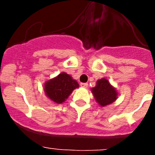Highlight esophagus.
Returning <instances> with one entry per match:
<instances>
[{
    "label": "esophagus",
    "instance_id": "esophagus-1",
    "mask_svg": "<svg viewBox=\"0 0 155 155\" xmlns=\"http://www.w3.org/2000/svg\"><path fill=\"white\" fill-rule=\"evenodd\" d=\"M80 85H81V87H84V88H86V87H87V86H88V84H87V83H81Z\"/></svg>",
    "mask_w": 155,
    "mask_h": 155
}]
</instances>
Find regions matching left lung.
<instances>
[{
	"mask_svg": "<svg viewBox=\"0 0 155 155\" xmlns=\"http://www.w3.org/2000/svg\"><path fill=\"white\" fill-rule=\"evenodd\" d=\"M91 92L97 103L104 107L114 102L118 98V92L106 78L98 80L95 87L91 88Z\"/></svg>",
	"mask_w": 155,
	"mask_h": 155,
	"instance_id": "left-lung-1",
	"label": "left lung"
}]
</instances>
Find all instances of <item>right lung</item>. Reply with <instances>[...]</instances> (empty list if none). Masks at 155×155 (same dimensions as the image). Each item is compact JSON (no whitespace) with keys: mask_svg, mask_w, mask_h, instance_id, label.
Wrapping results in <instances>:
<instances>
[{"mask_svg":"<svg viewBox=\"0 0 155 155\" xmlns=\"http://www.w3.org/2000/svg\"><path fill=\"white\" fill-rule=\"evenodd\" d=\"M79 87L76 80L71 75L62 72L57 77L48 80L44 84L46 96L55 103L61 104L66 101L72 91Z\"/></svg>","mask_w":155,"mask_h":155,"instance_id":"right-lung-1","label":"right lung"}]
</instances>
